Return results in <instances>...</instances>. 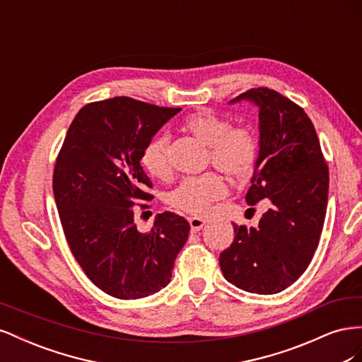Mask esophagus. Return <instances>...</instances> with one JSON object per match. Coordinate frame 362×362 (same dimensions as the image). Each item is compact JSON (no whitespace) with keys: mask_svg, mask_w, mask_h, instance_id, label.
Wrapping results in <instances>:
<instances>
[{"mask_svg":"<svg viewBox=\"0 0 362 362\" xmlns=\"http://www.w3.org/2000/svg\"><path fill=\"white\" fill-rule=\"evenodd\" d=\"M189 223H190V228H192V231H199V229H202V226L205 225V221L204 218H201V217H190L189 218Z\"/></svg>","mask_w":362,"mask_h":362,"instance_id":"esophagus-1","label":"esophagus"}]
</instances>
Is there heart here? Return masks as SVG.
<instances>
[{
	"label": "heart",
	"mask_w": 362,
	"mask_h": 362,
	"mask_svg": "<svg viewBox=\"0 0 362 362\" xmlns=\"http://www.w3.org/2000/svg\"><path fill=\"white\" fill-rule=\"evenodd\" d=\"M184 133L193 136L208 146L210 161L216 169L223 172L233 181H243L254 172L258 158V141L247 127H231L222 116L211 110L196 112L184 119ZM141 168L154 178L169 173L168 139L164 136L149 140L140 156ZM226 187L216 173L182 180L168 193V204L189 214H204L211 202L221 199Z\"/></svg>",
	"instance_id": "1"
}]
</instances>
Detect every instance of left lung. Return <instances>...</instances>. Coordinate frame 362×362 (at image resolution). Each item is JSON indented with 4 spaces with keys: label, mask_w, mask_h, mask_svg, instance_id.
<instances>
[{
    "label": "left lung",
    "mask_w": 362,
    "mask_h": 362,
    "mask_svg": "<svg viewBox=\"0 0 362 362\" xmlns=\"http://www.w3.org/2000/svg\"><path fill=\"white\" fill-rule=\"evenodd\" d=\"M243 100L259 108V151L246 202L269 199L272 205L257 228L234 223V242L218 262L233 286L273 294L299 279L319 246L329 170L302 107L267 87L250 89L231 103Z\"/></svg>",
    "instance_id": "1"
}]
</instances>
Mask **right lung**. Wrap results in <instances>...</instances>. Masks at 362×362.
I'll list each match as a JSON object with an SVG mask.
<instances>
[{"label": "right lung", "instance_id": "1", "mask_svg": "<svg viewBox=\"0 0 362 362\" xmlns=\"http://www.w3.org/2000/svg\"><path fill=\"white\" fill-rule=\"evenodd\" d=\"M180 110L128 96L87 104L56 160L52 192L68 245L87 278L113 298L141 299L166 287L189 238V222L170 211L139 233L133 210L152 198L141 151Z\"/></svg>", "mask_w": 362, "mask_h": 362}]
</instances>
